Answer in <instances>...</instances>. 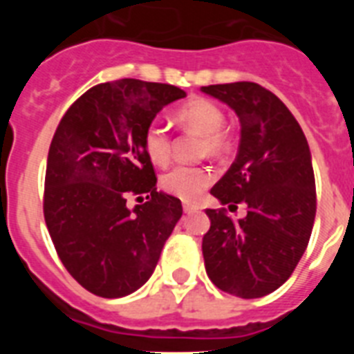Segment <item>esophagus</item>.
I'll return each instance as SVG.
<instances>
[{"label":"esophagus","mask_w":354,"mask_h":354,"mask_svg":"<svg viewBox=\"0 0 354 354\" xmlns=\"http://www.w3.org/2000/svg\"><path fill=\"white\" fill-rule=\"evenodd\" d=\"M183 207H184V212H186V214H193V212H198L200 209H202L198 204H192V202H184Z\"/></svg>","instance_id":"1"}]
</instances>
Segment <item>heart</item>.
Returning a JSON list of instances; mask_svg holds the SVG:
<instances>
[{"mask_svg": "<svg viewBox=\"0 0 354 354\" xmlns=\"http://www.w3.org/2000/svg\"><path fill=\"white\" fill-rule=\"evenodd\" d=\"M177 120L187 129L204 134V150L211 156H221L228 149L223 133V109L207 99H192L177 109ZM145 152L156 165H165L171 154L170 129L165 122L152 120L143 134ZM214 179L209 168L177 165L162 175V187L183 200H196Z\"/></svg>", "mask_w": 354, "mask_h": 354, "instance_id": "b5f03b06", "label": "heart"}]
</instances>
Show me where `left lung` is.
Wrapping results in <instances>:
<instances>
[{
    "instance_id": "left-lung-1",
    "label": "left lung",
    "mask_w": 354,
    "mask_h": 354,
    "mask_svg": "<svg viewBox=\"0 0 354 354\" xmlns=\"http://www.w3.org/2000/svg\"><path fill=\"white\" fill-rule=\"evenodd\" d=\"M237 115L236 161L211 195L228 209L245 202L248 214L234 221L207 209L211 228L202 241L205 271L218 289L239 298H262L292 274L305 253L315 218L312 156L287 106L261 84L239 81L202 86Z\"/></svg>"
}]
</instances>
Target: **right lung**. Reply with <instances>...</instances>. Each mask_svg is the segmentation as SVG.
Returning a JSON list of instances; mask_svg holds the SVG:
<instances>
[{
    "label": "right lung",
    "instance_id": "obj_1",
    "mask_svg": "<svg viewBox=\"0 0 354 354\" xmlns=\"http://www.w3.org/2000/svg\"><path fill=\"white\" fill-rule=\"evenodd\" d=\"M183 97L174 84H97L67 109L53 136L44 218L60 261L95 296L138 290L183 216L179 198L158 192L143 145L156 115ZM133 194H147V202L129 209Z\"/></svg>",
    "mask_w": 354,
    "mask_h": 354
}]
</instances>
